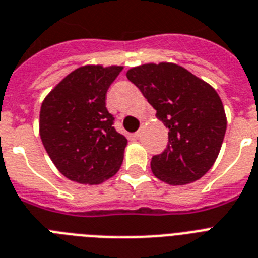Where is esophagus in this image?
I'll return each instance as SVG.
<instances>
[{
  "label": "esophagus",
  "mask_w": 258,
  "mask_h": 258,
  "mask_svg": "<svg viewBox=\"0 0 258 258\" xmlns=\"http://www.w3.org/2000/svg\"><path fill=\"white\" fill-rule=\"evenodd\" d=\"M139 137H141V130L134 134V138H137V139H139Z\"/></svg>",
  "instance_id": "34e87169"
}]
</instances>
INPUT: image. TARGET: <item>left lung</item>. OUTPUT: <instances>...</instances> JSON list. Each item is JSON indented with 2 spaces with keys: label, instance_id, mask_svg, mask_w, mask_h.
I'll use <instances>...</instances> for the list:
<instances>
[{
  "label": "left lung",
  "instance_id": "obj_1",
  "mask_svg": "<svg viewBox=\"0 0 258 258\" xmlns=\"http://www.w3.org/2000/svg\"><path fill=\"white\" fill-rule=\"evenodd\" d=\"M169 128V143L151 159V170L166 183H191L214 165L226 131L218 93L196 75L172 62L143 64L127 71Z\"/></svg>",
  "mask_w": 258,
  "mask_h": 258
}]
</instances>
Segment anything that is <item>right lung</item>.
<instances>
[{
    "instance_id": "right-lung-1",
    "label": "right lung",
    "mask_w": 258,
    "mask_h": 258,
    "mask_svg": "<svg viewBox=\"0 0 258 258\" xmlns=\"http://www.w3.org/2000/svg\"><path fill=\"white\" fill-rule=\"evenodd\" d=\"M123 67H80L44 99L40 137L46 153L68 179L99 184L120 169L127 139L113 127L105 93Z\"/></svg>"
}]
</instances>
